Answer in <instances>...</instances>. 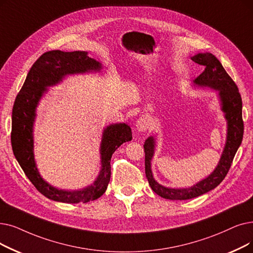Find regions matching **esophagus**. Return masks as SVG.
Instances as JSON below:
<instances>
[{"instance_id":"obj_1","label":"esophagus","mask_w":253,"mask_h":253,"mask_svg":"<svg viewBox=\"0 0 253 253\" xmlns=\"http://www.w3.org/2000/svg\"><path fill=\"white\" fill-rule=\"evenodd\" d=\"M150 127V119L147 116L140 117L136 122V130L138 132H145Z\"/></svg>"}]
</instances>
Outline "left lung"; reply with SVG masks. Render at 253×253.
I'll return each mask as SVG.
<instances>
[{"label":"left lung","instance_id":"obj_1","mask_svg":"<svg viewBox=\"0 0 253 253\" xmlns=\"http://www.w3.org/2000/svg\"><path fill=\"white\" fill-rule=\"evenodd\" d=\"M197 64L205 66V71L193 81L197 87H208L218 92L220 108L226 120V139L221 157L215 169L207 178L188 188H171L159 184L152 172L151 162L155 154L156 136H149L144 145L146 175L152 190L163 199L186 201L211 191L220 184L232 166L233 159L242 142L244 124L242 119V99L235 82L224 70L219 60L210 52H200L191 58Z\"/></svg>","mask_w":253,"mask_h":253}]
</instances>
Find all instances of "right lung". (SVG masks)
Masks as SVG:
<instances>
[{"label":"right lung","instance_id":"obj_1","mask_svg":"<svg viewBox=\"0 0 253 253\" xmlns=\"http://www.w3.org/2000/svg\"><path fill=\"white\" fill-rule=\"evenodd\" d=\"M100 62L87 56V51L50 50L34 63L21 87L12 109L11 145L13 154L29 180L37 190L54 202L78 204L95 201L105 192L111 180V158L123 142L132 139L131 128L125 123L103 128L100 144L101 169L96 180L78 190L59 189L41 177L34 156V123L36 109L48 87L60 84L66 76L101 72Z\"/></svg>","mask_w":253,"mask_h":253}]
</instances>
